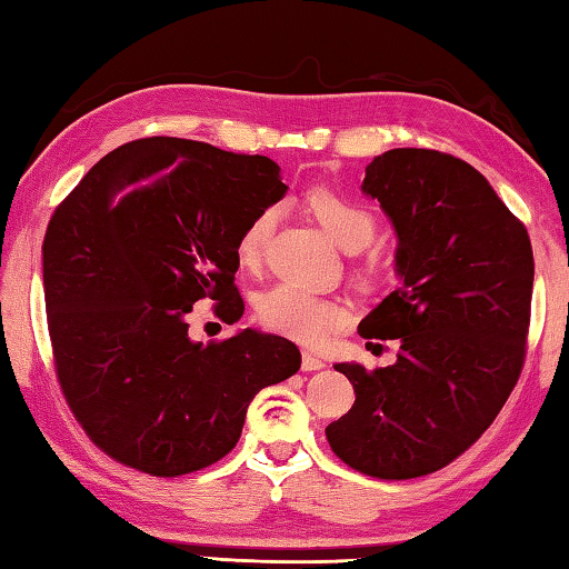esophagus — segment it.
<instances>
[{"label": "esophagus", "instance_id": "1", "mask_svg": "<svg viewBox=\"0 0 569 569\" xmlns=\"http://www.w3.org/2000/svg\"><path fill=\"white\" fill-rule=\"evenodd\" d=\"M319 369H325V361L315 357V353L305 351L302 353V371H319Z\"/></svg>", "mask_w": 569, "mask_h": 569}]
</instances>
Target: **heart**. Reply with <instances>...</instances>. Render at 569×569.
<instances>
[{"label": "heart", "instance_id": "heart-1", "mask_svg": "<svg viewBox=\"0 0 569 569\" xmlns=\"http://www.w3.org/2000/svg\"><path fill=\"white\" fill-rule=\"evenodd\" d=\"M305 208L329 238L349 254L367 250L377 234V222L371 212L335 188L317 186L307 190ZM274 224L277 210L262 208L242 228L238 242H234V254L244 270H257L262 264ZM373 274H377V267H369L363 270V280H371ZM257 319L274 335L299 341V345H315L327 331L345 321V309L309 289L282 282L257 299Z\"/></svg>", "mask_w": 569, "mask_h": 569}]
</instances>
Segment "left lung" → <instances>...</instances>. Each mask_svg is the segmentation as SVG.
Segmentation results:
<instances>
[{
  "label": "left lung",
  "instance_id": "1",
  "mask_svg": "<svg viewBox=\"0 0 569 569\" xmlns=\"http://www.w3.org/2000/svg\"><path fill=\"white\" fill-rule=\"evenodd\" d=\"M399 248L401 287L361 319L363 339H396V363H335L357 401L327 426L347 466L386 480L428 476L496 421L525 361L532 244L525 224L466 160L393 148L367 166Z\"/></svg>",
  "mask_w": 569,
  "mask_h": 569
}]
</instances>
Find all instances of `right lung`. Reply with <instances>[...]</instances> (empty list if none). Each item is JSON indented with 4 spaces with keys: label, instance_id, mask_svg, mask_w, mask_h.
I'll return each mask as SVG.
<instances>
[{
    "label": "right lung",
    "instance_id": "1",
    "mask_svg": "<svg viewBox=\"0 0 569 569\" xmlns=\"http://www.w3.org/2000/svg\"><path fill=\"white\" fill-rule=\"evenodd\" d=\"M284 192L267 156L153 136L103 156L51 216L53 367L77 421L118 463L158 478L218 463L254 393L299 371L284 337H188L200 299L228 325L242 317L234 242Z\"/></svg>",
    "mask_w": 569,
    "mask_h": 569
}]
</instances>
